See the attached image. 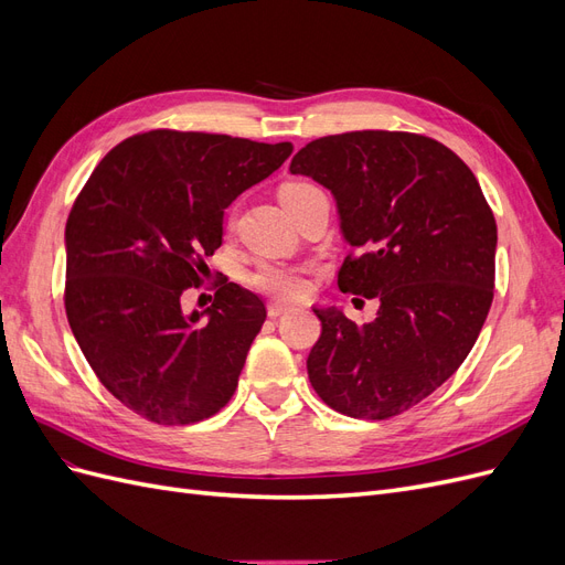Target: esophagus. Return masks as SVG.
<instances>
[{
  "label": "esophagus",
  "instance_id": "1",
  "mask_svg": "<svg viewBox=\"0 0 565 565\" xmlns=\"http://www.w3.org/2000/svg\"><path fill=\"white\" fill-rule=\"evenodd\" d=\"M289 309H292V306H289V303L273 301V303L268 306V316H270V318H280V316H282V313H287Z\"/></svg>",
  "mask_w": 565,
  "mask_h": 565
}]
</instances>
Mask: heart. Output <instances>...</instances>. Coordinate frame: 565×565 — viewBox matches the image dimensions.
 I'll return each instance as SVG.
<instances>
[{"label": "heart", "instance_id": "heart-1", "mask_svg": "<svg viewBox=\"0 0 565 565\" xmlns=\"http://www.w3.org/2000/svg\"><path fill=\"white\" fill-rule=\"evenodd\" d=\"M311 188H316V185L303 183V181L285 183L280 188V200H282V204H289L297 195L311 191ZM311 270H313L311 266L264 262L249 273L247 285L252 289H256V292H264L268 297H276L282 301H297V299H303L306 292H309V273Z\"/></svg>", "mask_w": 565, "mask_h": 565}]
</instances>
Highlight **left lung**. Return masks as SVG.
<instances>
[{
    "label": "left lung",
    "instance_id": "left-lung-1",
    "mask_svg": "<svg viewBox=\"0 0 565 565\" xmlns=\"http://www.w3.org/2000/svg\"><path fill=\"white\" fill-rule=\"evenodd\" d=\"M289 172L337 200L358 252L339 268L341 292L380 299L365 324L313 309L322 332L306 361L311 386L347 417H396L455 374L481 334L498 247L490 204L450 148L409 131L322 136Z\"/></svg>",
    "mask_w": 565,
    "mask_h": 565
}]
</instances>
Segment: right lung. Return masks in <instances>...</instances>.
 I'll return each instance as SVG.
<instances>
[{"label": "right lung", "instance_id": "1", "mask_svg": "<svg viewBox=\"0 0 565 565\" xmlns=\"http://www.w3.org/2000/svg\"><path fill=\"white\" fill-rule=\"evenodd\" d=\"M292 156V143L152 129L98 162L65 224V313L113 396L156 424H195L235 393L266 320L264 301L224 280L183 316L221 247L224 210Z\"/></svg>", "mask_w": 565, "mask_h": 565}]
</instances>
